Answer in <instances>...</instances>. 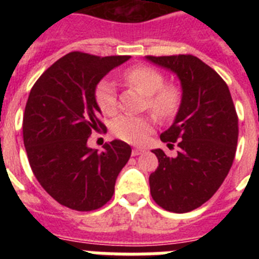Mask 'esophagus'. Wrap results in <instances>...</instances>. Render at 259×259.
<instances>
[{
  "instance_id": "1",
  "label": "esophagus",
  "mask_w": 259,
  "mask_h": 259,
  "mask_svg": "<svg viewBox=\"0 0 259 259\" xmlns=\"http://www.w3.org/2000/svg\"><path fill=\"white\" fill-rule=\"evenodd\" d=\"M144 153V149H134L132 150V155H134V157H136V155H139V154H143Z\"/></svg>"
}]
</instances>
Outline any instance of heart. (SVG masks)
<instances>
[{
  "mask_svg": "<svg viewBox=\"0 0 259 259\" xmlns=\"http://www.w3.org/2000/svg\"><path fill=\"white\" fill-rule=\"evenodd\" d=\"M125 83L146 96L145 107L157 118L168 119L175 115L182 102L180 89L174 84H164V75L149 66H136L128 68L123 75ZM95 101L105 115L113 116L118 113V96L115 87L107 80L96 85ZM154 123L149 116L122 115L116 118L111 131L118 139L125 143L140 145L153 131Z\"/></svg>",
  "mask_w": 259,
  "mask_h": 259,
  "instance_id": "obj_1",
  "label": "heart"
}]
</instances>
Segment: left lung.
Instances as JSON below:
<instances>
[{"mask_svg":"<svg viewBox=\"0 0 259 259\" xmlns=\"http://www.w3.org/2000/svg\"><path fill=\"white\" fill-rule=\"evenodd\" d=\"M175 72L182 81L180 109L161 140L179 150L168 157L153 150L158 167L150 174V194L167 211L188 212L209 201L224 182L235 159L239 118L227 84L197 57L146 56Z\"/></svg>","mask_w":259,"mask_h":259,"instance_id":"8db88e82","label":"left lung"}]
</instances>
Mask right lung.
Instances as JSON below:
<instances>
[{
	"instance_id": "add662e5",
	"label": "right lung",
	"mask_w": 259,
	"mask_h": 259,
	"mask_svg": "<svg viewBox=\"0 0 259 259\" xmlns=\"http://www.w3.org/2000/svg\"><path fill=\"white\" fill-rule=\"evenodd\" d=\"M130 58L71 52L53 63L29 92L23 115L29 166L41 187L68 209L92 211L109 202L131 157L124 141L105 144L104 152L87 145L93 131L105 128L96 85Z\"/></svg>"
}]
</instances>
